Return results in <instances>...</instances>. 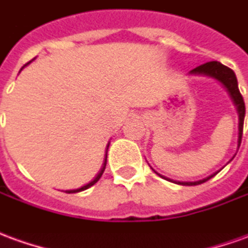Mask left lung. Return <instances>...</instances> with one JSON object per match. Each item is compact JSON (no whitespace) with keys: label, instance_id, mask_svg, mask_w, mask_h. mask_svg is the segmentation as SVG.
I'll return each instance as SVG.
<instances>
[{"label":"left lung","instance_id":"obj_1","mask_svg":"<svg viewBox=\"0 0 248 248\" xmlns=\"http://www.w3.org/2000/svg\"><path fill=\"white\" fill-rule=\"evenodd\" d=\"M189 75H196V76H209V78H212V79H216L217 82H220L224 88H226L227 91H228V94H230V98L232 100L233 106L236 107V112H238V118H239V124H238V149L240 146V141H242V133H243V122H245V115H246V107H245V100H243V96L240 95V91H239L238 87V79H236V75H235V72H233L231 68H228L226 65H223L219 62H208V63H204L202 65H199L196 68H193V70L190 71ZM238 152V150H236ZM236 155V153L233 154V157ZM232 157V158H233ZM232 158L230 161H232ZM228 161V162H230ZM227 162V164H228ZM220 172V170H217L214 174H211L208 177L202 178V180H199V181H173L170 178H166L164 176H161L162 178H165L168 181H173V183H176L178 185H188V186H192V185H199L202 184V183H205V181H208L209 178H212L215 174H217V173Z\"/></svg>","mask_w":248,"mask_h":248}]
</instances>
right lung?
I'll return each instance as SVG.
<instances>
[{
  "instance_id": "1",
  "label": "right lung",
  "mask_w": 248,
  "mask_h": 248,
  "mask_svg": "<svg viewBox=\"0 0 248 248\" xmlns=\"http://www.w3.org/2000/svg\"><path fill=\"white\" fill-rule=\"evenodd\" d=\"M33 60H34V59H33ZM33 60H32V62H33ZM32 62H29V63H32ZM29 63L25 64L24 67H27ZM24 67H22V68H24ZM22 68H21V70H22ZM108 145H110V143H108ZM108 145H107V149H108ZM106 164H107V152H106V154H105V161H103V165H102V168H100L99 173L96 174V177H95L94 180L91 181V183H88L87 185L82 186V188H78V189H72V190H67V193H78V192H82V190H84V189H88L90 186H93L94 184H96V183L99 181V178L102 177V174H103V172H105V169H106Z\"/></svg>"
}]
</instances>
